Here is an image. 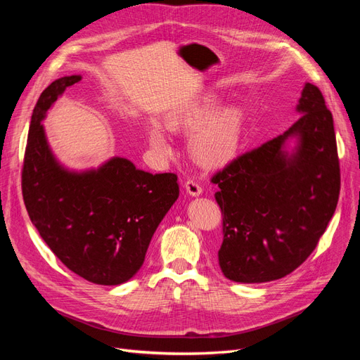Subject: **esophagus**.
<instances>
[{"label":"esophagus","mask_w":360,"mask_h":360,"mask_svg":"<svg viewBox=\"0 0 360 360\" xmlns=\"http://www.w3.org/2000/svg\"><path fill=\"white\" fill-rule=\"evenodd\" d=\"M184 186H186V191L192 197H198V195L202 192L201 184L195 180V179H188L186 183H184Z\"/></svg>","instance_id":"1"}]
</instances>
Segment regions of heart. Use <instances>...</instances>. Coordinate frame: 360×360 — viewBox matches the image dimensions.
Segmentation results:
<instances>
[{"mask_svg": "<svg viewBox=\"0 0 360 360\" xmlns=\"http://www.w3.org/2000/svg\"><path fill=\"white\" fill-rule=\"evenodd\" d=\"M204 112L200 110L174 115L168 120L171 129L197 126ZM150 143L158 150H167V139L162 130L155 127L150 132ZM238 143V120L231 111H219L207 117L192 136V150L204 163H216L230 156Z\"/></svg>", "mask_w": 360, "mask_h": 360, "instance_id": "b5f03b06", "label": "heart"}]
</instances>
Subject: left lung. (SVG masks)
<instances>
[{"instance_id": "1", "label": "left lung", "mask_w": 360, "mask_h": 360, "mask_svg": "<svg viewBox=\"0 0 360 360\" xmlns=\"http://www.w3.org/2000/svg\"><path fill=\"white\" fill-rule=\"evenodd\" d=\"M302 114L284 134L237 156L212 183L222 212L217 258L234 282L281 279L307 259L335 213L341 189L332 112L319 86L307 82ZM288 137L300 144L283 151Z\"/></svg>"}]
</instances>
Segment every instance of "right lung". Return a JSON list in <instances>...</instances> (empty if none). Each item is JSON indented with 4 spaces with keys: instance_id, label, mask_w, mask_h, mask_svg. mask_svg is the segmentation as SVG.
<instances>
[{
    "instance_id": "1",
    "label": "right lung",
    "mask_w": 360,
    "mask_h": 360,
    "mask_svg": "<svg viewBox=\"0 0 360 360\" xmlns=\"http://www.w3.org/2000/svg\"><path fill=\"white\" fill-rule=\"evenodd\" d=\"M79 75L43 90L32 111L22 165L31 222L61 263L99 285H118L143 266L151 237L179 198L174 172L150 174L114 158L99 169L70 172L51 153L40 122Z\"/></svg>"
}]
</instances>
